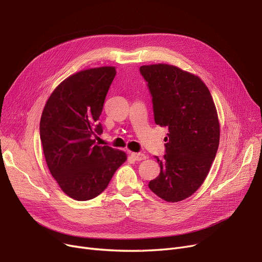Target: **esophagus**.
I'll return each instance as SVG.
<instances>
[{"label": "esophagus", "instance_id": "34e87169", "mask_svg": "<svg viewBox=\"0 0 262 262\" xmlns=\"http://www.w3.org/2000/svg\"><path fill=\"white\" fill-rule=\"evenodd\" d=\"M130 156L134 158V161H136V162H140V161H143V159L146 158V156L142 153H132Z\"/></svg>", "mask_w": 262, "mask_h": 262}]
</instances>
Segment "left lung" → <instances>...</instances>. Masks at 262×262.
I'll return each mask as SVG.
<instances>
[{
	"instance_id": "left-lung-1",
	"label": "left lung",
	"mask_w": 262,
	"mask_h": 262,
	"mask_svg": "<svg viewBox=\"0 0 262 262\" xmlns=\"http://www.w3.org/2000/svg\"><path fill=\"white\" fill-rule=\"evenodd\" d=\"M154 121L168 128L165 155L155 156L159 176L149 187L168 202L191 196L206 180L220 144V123L207 85L195 75L167 64L143 65Z\"/></svg>"
}]
</instances>
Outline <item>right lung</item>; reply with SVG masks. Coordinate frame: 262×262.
Listing matches in <instances>:
<instances>
[{
    "mask_svg": "<svg viewBox=\"0 0 262 262\" xmlns=\"http://www.w3.org/2000/svg\"><path fill=\"white\" fill-rule=\"evenodd\" d=\"M117 75L112 66L91 68L59 84L43 108L39 134L48 168L67 196L85 201L103 192L126 161V154L94 137L108 90Z\"/></svg>",
    "mask_w": 262,
    "mask_h": 262,
    "instance_id": "add662e5",
    "label": "right lung"
}]
</instances>
